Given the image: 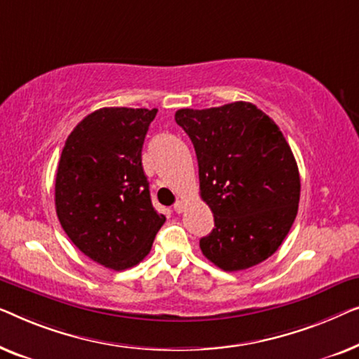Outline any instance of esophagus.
Returning a JSON list of instances; mask_svg holds the SVG:
<instances>
[{
    "mask_svg": "<svg viewBox=\"0 0 359 359\" xmlns=\"http://www.w3.org/2000/svg\"><path fill=\"white\" fill-rule=\"evenodd\" d=\"M184 210H185V203L182 200H179L177 203L174 205V211H175V213H182V211H184Z\"/></svg>",
    "mask_w": 359,
    "mask_h": 359,
    "instance_id": "34e87169",
    "label": "esophagus"
}]
</instances>
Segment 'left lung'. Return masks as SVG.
Listing matches in <instances>:
<instances>
[{
    "mask_svg": "<svg viewBox=\"0 0 359 359\" xmlns=\"http://www.w3.org/2000/svg\"><path fill=\"white\" fill-rule=\"evenodd\" d=\"M175 122L194 143L200 195L215 216L201 252L224 271L259 265L278 250L299 205V170L278 125L242 100L180 109Z\"/></svg>",
    "mask_w": 359,
    "mask_h": 359,
    "instance_id": "8db88e82",
    "label": "left lung"
}]
</instances>
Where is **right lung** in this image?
Listing matches in <instances>:
<instances>
[{
	"label": "right lung",
	"instance_id": "add662e5",
	"mask_svg": "<svg viewBox=\"0 0 359 359\" xmlns=\"http://www.w3.org/2000/svg\"><path fill=\"white\" fill-rule=\"evenodd\" d=\"M158 109L104 107L69 133L55 179L63 231L97 264L125 270L140 264L165 216L151 203L141 149Z\"/></svg>",
	"mask_w": 359,
	"mask_h": 359
}]
</instances>
